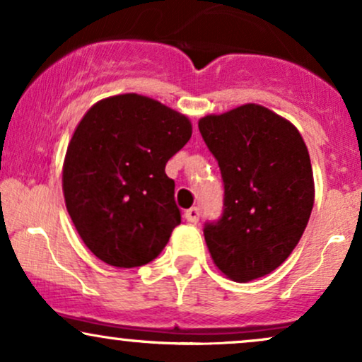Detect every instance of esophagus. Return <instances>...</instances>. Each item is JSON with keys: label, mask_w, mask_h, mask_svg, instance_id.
I'll use <instances>...</instances> for the list:
<instances>
[{"label": "esophagus", "mask_w": 362, "mask_h": 362, "mask_svg": "<svg viewBox=\"0 0 362 362\" xmlns=\"http://www.w3.org/2000/svg\"><path fill=\"white\" fill-rule=\"evenodd\" d=\"M199 216H201V211H199V207H190V209L185 211V219L189 223H197Z\"/></svg>", "instance_id": "34e87169"}]
</instances>
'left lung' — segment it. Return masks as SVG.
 Wrapping results in <instances>:
<instances>
[{
  "label": "left lung",
  "mask_w": 362,
  "mask_h": 362,
  "mask_svg": "<svg viewBox=\"0 0 362 362\" xmlns=\"http://www.w3.org/2000/svg\"><path fill=\"white\" fill-rule=\"evenodd\" d=\"M199 131L224 184L221 219L204 226L214 265L238 282L267 276L294 250L313 209L308 148L288 119L257 103L206 115Z\"/></svg>",
  "instance_id": "8db88e82"
}]
</instances>
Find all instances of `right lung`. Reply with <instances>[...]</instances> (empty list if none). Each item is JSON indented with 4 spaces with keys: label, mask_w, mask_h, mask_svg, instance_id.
<instances>
[{
    "label": "right lung",
    "mask_w": 362,
    "mask_h": 362,
    "mask_svg": "<svg viewBox=\"0 0 362 362\" xmlns=\"http://www.w3.org/2000/svg\"><path fill=\"white\" fill-rule=\"evenodd\" d=\"M192 136L187 115L138 93L114 95L83 115L62 165L66 209L95 257L139 267L180 224L167 161Z\"/></svg>",
    "instance_id": "right-lung-1"
}]
</instances>
